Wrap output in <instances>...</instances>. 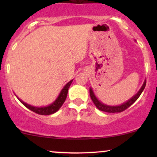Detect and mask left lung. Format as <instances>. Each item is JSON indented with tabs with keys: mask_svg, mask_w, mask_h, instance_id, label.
<instances>
[{
	"mask_svg": "<svg viewBox=\"0 0 157 157\" xmlns=\"http://www.w3.org/2000/svg\"><path fill=\"white\" fill-rule=\"evenodd\" d=\"M145 85H146V82L145 81V82H144V84L142 85V88L140 89V91H139V92L136 94L135 96H134L132 97V98L130 99V100H128V101H127L125 103H123L122 105H118V106H109V105H104V104H102V102H100L97 99V97L94 96V94L93 93V91L92 89H89V92H90V97H91V100H92V101L94 103V105H96V107L99 110H100V111H105V112H108V113H119V112H122V111H125L128 109V107H130V106L132 105L134 102L136 101V100L140 97V94H141L142 91H143L144 89H145Z\"/></svg>",
	"mask_w": 157,
	"mask_h": 157,
	"instance_id": "8db88e82",
	"label": "left lung"
}]
</instances>
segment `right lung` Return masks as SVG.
<instances>
[{"mask_svg": "<svg viewBox=\"0 0 157 157\" xmlns=\"http://www.w3.org/2000/svg\"><path fill=\"white\" fill-rule=\"evenodd\" d=\"M73 80H71L70 82H68L66 86H64V88L63 89L62 91L59 95V97H57V100H55L52 105L47 106V107H41V108H37V107H34V106H32L30 105H28V104L23 102L22 100H19L22 103L23 105H25L27 109H29L31 111H33L37 114L40 115H49L52 114V113H55L56 111H57L63 105V104L64 103L65 100H66V97H67V94L68 91V88L71 86V82H72Z\"/></svg>", "mask_w": 157, "mask_h": 157, "instance_id": "add662e5", "label": "right lung"}]
</instances>
